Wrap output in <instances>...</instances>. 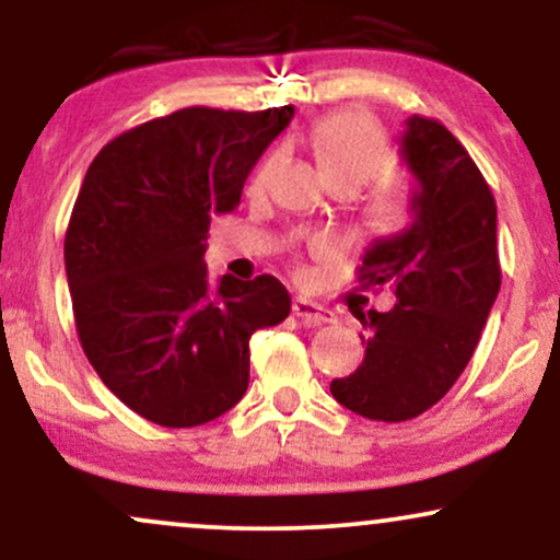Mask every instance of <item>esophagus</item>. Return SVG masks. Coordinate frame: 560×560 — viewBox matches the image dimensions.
<instances>
[{
    "label": "esophagus",
    "mask_w": 560,
    "mask_h": 560,
    "mask_svg": "<svg viewBox=\"0 0 560 560\" xmlns=\"http://www.w3.org/2000/svg\"><path fill=\"white\" fill-rule=\"evenodd\" d=\"M292 313L298 316L305 326H318V324H331L334 313L329 307L318 305V302L307 300V298H294L292 300Z\"/></svg>",
    "instance_id": "obj_1"
}]
</instances>
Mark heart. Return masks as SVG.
Wrapping results in <instances>:
<instances>
[{"mask_svg":"<svg viewBox=\"0 0 560 560\" xmlns=\"http://www.w3.org/2000/svg\"><path fill=\"white\" fill-rule=\"evenodd\" d=\"M311 147L326 184H345L352 191L384 178L392 171V165H395L387 141L378 133L374 120L363 113H337L318 120L313 126ZM268 173H271V165H262L258 176H255V186L266 184ZM405 218H408V205H405V199L395 189L382 186L371 197V229L395 231L402 226ZM311 247L316 255H326L331 249V244L326 240H316Z\"/></svg>","mask_w":560,"mask_h":560,"instance_id":"1","label":"heart"}]
</instances>
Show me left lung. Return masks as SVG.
Segmentation results:
<instances>
[{
	"mask_svg": "<svg viewBox=\"0 0 560 560\" xmlns=\"http://www.w3.org/2000/svg\"><path fill=\"white\" fill-rule=\"evenodd\" d=\"M400 155L413 223L365 249L358 289H395L387 313H358L365 358L334 378V400L371 421H408L447 395L471 361L500 292L498 208L477 163L432 118L410 115Z\"/></svg>",
	"mask_w": 560,
	"mask_h": 560,
	"instance_id": "left-lung-1",
	"label": "left lung"
}]
</instances>
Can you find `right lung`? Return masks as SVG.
<instances>
[{
  "label": "right lung",
  "instance_id": "add662e5",
  "mask_svg": "<svg viewBox=\"0 0 560 560\" xmlns=\"http://www.w3.org/2000/svg\"><path fill=\"white\" fill-rule=\"evenodd\" d=\"M294 107H186L100 150L66 234L75 329L105 387L141 419L199 427L242 400L249 337L289 316L287 287L205 266L208 229L231 213Z\"/></svg>",
  "mask_w": 560,
  "mask_h": 560
}]
</instances>
